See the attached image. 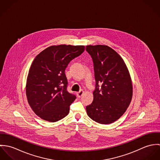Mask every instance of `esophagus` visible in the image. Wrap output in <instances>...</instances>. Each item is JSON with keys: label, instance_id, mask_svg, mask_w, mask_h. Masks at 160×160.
<instances>
[{"label": "esophagus", "instance_id": "1", "mask_svg": "<svg viewBox=\"0 0 160 160\" xmlns=\"http://www.w3.org/2000/svg\"><path fill=\"white\" fill-rule=\"evenodd\" d=\"M83 94H84V91H83L82 89L80 90L79 92H78L77 93V95H78V97H81Z\"/></svg>", "mask_w": 160, "mask_h": 160}]
</instances>
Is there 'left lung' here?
<instances>
[{
  "mask_svg": "<svg viewBox=\"0 0 160 160\" xmlns=\"http://www.w3.org/2000/svg\"><path fill=\"white\" fill-rule=\"evenodd\" d=\"M86 49L93 60L96 81L93 100L86 107L87 113L95 122L108 124L124 114L131 102L129 72L122 58L111 47L87 46Z\"/></svg>",
  "mask_w": 160,
  "mask_h": 160,
  "instance_id": "8db88e82",
  "label": "left lung"
}]
</instances>
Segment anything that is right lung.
<instances>
[{"label":"right lung","instance_id":"add662e5","mask_svg":"<svg viewBox=\"0 0 160 160\" xmlns=\"http://www.w3.org/2000/svg\"><path fill=\"white\" fill-rule=\"evenodd\" d=\"M84 50V46H50L34 58L29 70L26 93L31 108L42 119L56 122L68 114L76 97L67 91L65 71L70 61Z\"/></svg>","mask_w":160,"mask_h":160}]
</instances>
